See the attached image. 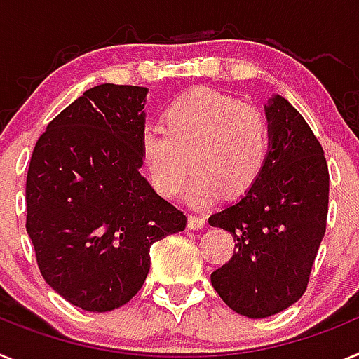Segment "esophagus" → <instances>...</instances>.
I'll return each instance as SVG.
<instances>
[{
    "mask_svg": "<svg viewBox=\"0 0 359 359\" xmlns=\"http://www.w3.org/2000/svg\"><path fill=\"white\" fill-rule=\"evenodd\" d=\"M203 226H205L203 216H198V214H191V216H189V229L198 231V229H203Z\"/></svg>",
    "mask_w": 359,
    "mask_h": 359,
    "instance_id": "esophagus-1",
    "label": "esophagus"
}]
</instances>
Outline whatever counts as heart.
I'll list each match as a JSON object with an SVG mask.
<instances>
[{
    "mask_svg": "<svg viewBox=\"0 0 359 359\" xmlns=\"http://www.w3.org/2000/svg\"><path fill=\"white\" fill-rule=\"evenodd\" d=\"M271 123L258 107L196 88L174 100L161 116V130H145L142 161L163 198H176L194 170L187 198L205 205L219 196L247 194L267 167Z\"/></svg>",
    "mask_w": 359,
    "mask_h": 359,
    "instance_id": "obj_1",
    "label": "heart"
}]
</instances>
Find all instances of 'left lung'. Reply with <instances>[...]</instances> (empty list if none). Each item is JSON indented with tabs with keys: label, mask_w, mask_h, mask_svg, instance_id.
<instances>
[{
	"label": "left lung",
	"mask_w": 359,
	"mask_h": 359,
	"mask_svg": "<svg viewBox=\"0 0 359 359\" xmlns=\"http://www.w3.org/2000/svg\"><path fill=\"white\" fill-rule=\"evenodd\" d=\"M265 114L272 147L262 177L209 217L236 241L229 263L210 274L212 287L232 311L256 320L307 290L329 212V168L318 137L285 97H272Z\"/></svg>",
	"instance_id": "left-lung-1"
}]
</instances>
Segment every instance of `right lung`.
Returning a JSON list of instances; mask_svg holds the SVG:
<instances>
[{
  "label": "right lung",
  "mask_w": 359,
  "mask_h": 359,
  "mask_svg": "<svg viewBox=\"0 0 359 359\" xmlns=\"http://www.w3.org/2000/svg\"><path fill=\"white\" fill-rule=\"evenodd\" d=\"M145 87L103 83L61 110L27 172V232L41 276L76 307L107 312L134 298L150 245L187 216L140 174Z\"/></svg>",
  "instance_id": "add662e5"
}]
</instances>
